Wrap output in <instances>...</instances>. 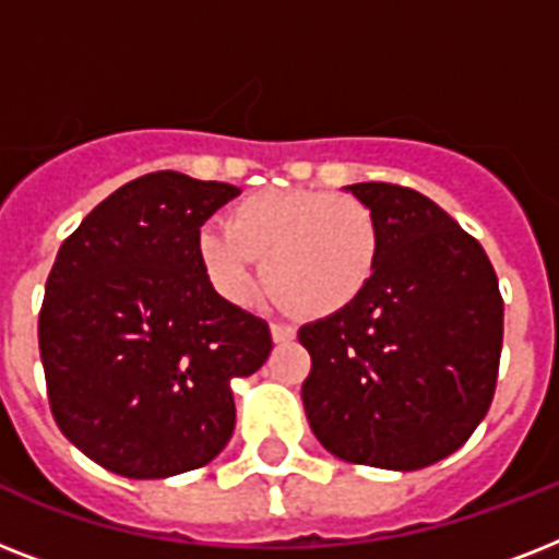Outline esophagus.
<instances>
[{
    "instance_id": "1",
    "label": "esophagus",
    "mask_w": 559,
    "mask_h": 559,
    "mask_svg": "<svg viewBox=\"0 0 559 559\" xmlns=\"http://www.w3.org/2000/svg\"><path fill=\"white\" fill-rule=\"evenodd\" d=\"M270 331H272V342H289L293 336H296V328H289V324H281V322L272 324Z\"/></svg>"
}]
</instances>
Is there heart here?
<instances>
[{"instance_id":"1","label":"heart","mask_w":559,"mask_h":559,"mask_svg":"<svg viewBox=\"0 0 559 559\" xmlns=\"http://www.w3.org/2000/svg\"><path fill=\"white\" fill-rule=\"evenodd\" d=\"M205 226L197 254L211 287L231 305L249 301L263 258V284L298 316H333L371 284L380 263V223L348 193L266 188Z\"/></svg>"}]
</instances>
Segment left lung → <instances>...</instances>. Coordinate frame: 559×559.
Masks as SVG:
<instances>
[{
  "label": "left lung",
  "instance_id": "left-lung-1",
  "mask_svg": "<svg viewBox=\"0 0 559 559\" xmlns=\"http://www.w3.org/2000/svg\"><path fill=\"white\" fill-rule=\"evenodd\" d=\"M348 191L380 223V263L342 313L305 324L307 420L324 450L380 469L447 459L490 408L504 305L476 237L429 197L389 182Z\"/></svg>",
  "mask_w": 559,
  "mask_h": 559
}]
</instances>
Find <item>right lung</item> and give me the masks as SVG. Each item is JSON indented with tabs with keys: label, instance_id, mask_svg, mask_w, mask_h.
Returning a JSON list of instances; mask_svg holds the SVG:
<instances>
[{
	"label": "right lung",
	"instance_id": "right-lung-1",
	"mask_svg": "<svg viewBox=\"0 0 559 559\" xmlns=\"http://www.w3.org/2000/svg\"><path fill=\"white\" fill-rule=\"evenodd\" d=\"M240 188L177 170L109 193L66 237L39 310V359L60 432L109 473L205 467L235 432L231 380L272 350L270 324L211 287L205 219Z\"/></svg>",
	"mask_w": 559,
	"mask_h": 559
}]
</instances>
